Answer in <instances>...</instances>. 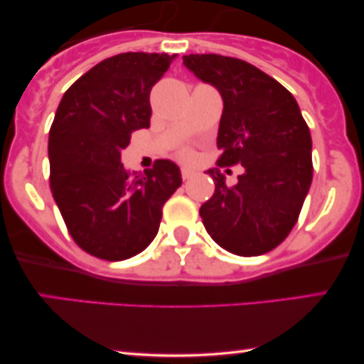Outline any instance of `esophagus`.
Instances as JSON below:
<instances>
[{
    "mask_svg": "<svg viewBox=\"0 0 364 364\" xmlns=\"http://www.w3.org/2000/svg\"><path fill=\"white\" fill-rule=\"evenodd\" d=\"M193 176H195V171H191L190 168H183L181 169V178L185 179V181H186V179H191Z\"/></svg>",
    "mask_w": 364,
    "mask_h": 364,
    "instance_id": "obj_1",
    "label": "esophagus"
}]
</instances>
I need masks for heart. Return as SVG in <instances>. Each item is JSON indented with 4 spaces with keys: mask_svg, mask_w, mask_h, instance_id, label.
<instances>
[{
    "mask_svg": "<svg viewBox=\"0 0 364 364\" xmlns=\"http://www.w3.org/2000/svg\"><path fill=\"white\" fill-rule=\"evenodd\" d=\"M185 156H186V152H185Z\"/></svg>",
    "mask_w": 364,
    "mask_h": 364,
    "instance_id": "1",
    "label": "heart"
}]
</instances>
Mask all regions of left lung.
Listing matches in <instances>:
<instances>
[{"label": "left lung", "instance_id": "8db88e82", "mask_svg": "<svg viewBox=\"0 0 364 364\" xmlns=\"http://www.w3.org/2000/svg\"><path fill=\"white\" fill-rule=\"evenodd\" d=\"M183 65L223 97L219 164L241 162L245 168L235 186H228L217 168L207 171L215 191L200 207L202 223L229 253L270 252L294 228L313 178L311 135L298 102L286 87L243 60L190 54Z\"/></svg>", "mask_w": 364, "mask_h": 364}]
</instances>
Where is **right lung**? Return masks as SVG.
Segmentation results:
<instances>
[{"label":"right lung","mask_w":364,"mask_h":364,"mask_svg":"<svg viewBox=\"0 0 364 364\" xmlns=\"http://www.w3.org/2000/svg\"><path fill=\"white\" fill-rule=\"evenodd\" d=\"M176 54L123 53L90 68L63 95L49 132L51 191L75 243L102 260L152 243L181 171L161 159L145 174L121 164L132 132L150 127L149 95Z\"/></svg>","instance_id":"add662e5"}]
</instances>
